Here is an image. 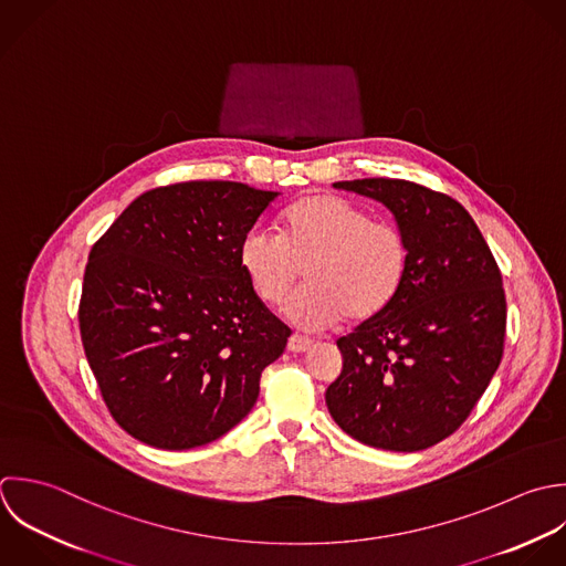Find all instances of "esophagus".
Here are the masks:
<instances>
[{"label": "esophagus", "mask_w": 566, "mask_h": 566, "mask_svg": "<svg viewBox=\"0 0 566 566\" xmlns=\"http://www.w3.org/2000/svg\"><path fill=\"white\" fill-rule=\"evenodd\" d=\"M313 348V339H308V337H304V335H291V339H289V350L291 353H306V350H311Z\"/></svg>", "instance_id": "1"}]
</instances>
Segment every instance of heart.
Segmentation results:
<instances>
[{"label": "heart", "mask_w": 566, "mask_h": 566, "mask_svg": "<svg viewBox=\"0 0 566 566\" xmlns=\"http://www.w3.org/2000/svg\"><path fill=\"white\" fill-rule=\"evenodd\" d=\"M238 264L258 295L280 308L306 269L308 286L297 293L286 317L306 331H322L346 315L368 322L401 293L410 249L403 233L333 193H311L282 216L280 235L249 229L238 244Z\"/></svg>", "instance_id": "b5f03b06"}]
</instances>
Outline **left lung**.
<instances>
[{"instance_id":"obj_1","label":"left lung","mask_w":566,"mask_h":566,"mask_svg":"<svg viewBox=\"0 0 566 566\" xmlns=\"http://www.w3.org/2000/svg\"><path fill=\"white\" fill-rule=\"evenodd\" d=\"M384 202L408 249V277L377 317L339 337L344 370L326 390L335 423L390 452L454 434L501 366L507 302L501 269L454 198L399 178L335 182Z\"/></svg>"}]
</instances>
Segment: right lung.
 Masks as SVG:
<instances>
[{
  "instance_id": "right-lung-1",
  "label": "right lung",
  "mask_w": 566,
  "mask_h": 566,
  "mask_svg": "<svg viewBox=\"0 0 566 566\" xmlns=\"http://www.w3.org/2000/svg\"><path fill=\"white\" fill-rule=\"evenodd\" d=\"M275 198L231 180L156 187L94 242L81 342L109 415L134 439L191 450L255 406L291 328L251 291L238 244Z\"/></svg>"
}]
</instances>
